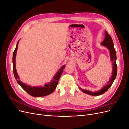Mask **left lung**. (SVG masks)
Here are the masks:
<instances>
[{
  "mask_svg": "<svg viewBox=\"0 0 129 129\" xmlns=\"http://www.w3.org/2000/svg\"><path fill=\"white\" fill-rule=\"evenodd\" d=\"M101 45L107 47L110 52V59L112 62V75L111 77H110V79L107 82L108 84L104 85V86L101 88L100 90L92 92L88 90H84L82 89V88H80L82 92L84 93H87L88 95H92V96H99L103 94L104 92H106L110 88L111 86L114 81H115L116 77L117 75V66L116 64V50L114 48V45L113 43V41L111 37H110L107 31L105 32V38L103 41L101 43Z\"/></svg>",
  "mask_w": 129,
  "mask_h": 129,
  "instance_id": "1",
  "label": "left lung"
}]
</instances>
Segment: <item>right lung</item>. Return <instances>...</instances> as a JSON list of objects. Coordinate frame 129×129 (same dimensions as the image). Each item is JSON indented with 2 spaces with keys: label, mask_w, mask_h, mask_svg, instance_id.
I'll list each match as a JSON object with an SVG mask.
<instances>
[{
  "label": "right lung",
  "mask_w": 129,
  "mask_h": 129,
  "mask_svg": "<svg viewBox=\"0 0 129 129\" xmlns=\"http://www.w3.org/2000/svg\"><path fill=\"white\" fill-rule=\"evenodd\" d=\"M19 41H18L16 47L13 54V73L15 80H17L18 83L20 85V87L26 91L29 95L33 97H42L48 95L52 93L56 88L58 82V80L61 74L63 73V69L65 68V65L62 66L61 68L58 70V72L54 76L53 80L46 83L43 87H31L30 85H27L25 83H23L21 81L19 80V77L17 73L16 67H15V58H16V54L18 49Z\"/></svg>",
  "instance_id": "add662e5"
}]
</instances>
